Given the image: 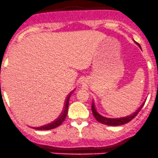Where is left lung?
Segmentation results:
<instances>
[{
    "label": "left lung",
    "mask_w": 158,
    "mask_h": 158,
    "mask_svg": "<svg viewBox=\"0 0 158 158\" xmlns=\"http://www.w3.org/2000/svg\"><path fill=\"white\" fill-rule=\"evenodd\" d=\"M137 44L139 46V44ZM144 104H145V103H143V104L142 105V106H141L140 108H139L136 111H135L133 114L129 115V116L123 117V118H106V117L102 116V115L99 114L97 112L96 108H95L94 103H93L92 111H93V116L95 117V118H96V120H97L98 122H99V123H102V124L108 125V126H120V125L125 124V123H128V122H130V120H133V118L136 116L137 114L139 112L141 108H142V106H144Z\"/></svg>",
    "instance_id": "8db88e82"
}]
</instances>
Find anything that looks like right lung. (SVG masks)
<instances>
[{"mask_svg":"<svg viewBox=\"0 0 158 158\" xmlns=\"http://www.w3.org/2000/svg\"><path fill=\"white\" fill-rule=\"evenodd\" d=\"M72 93L68 96L67 99H66L65 104H64L63 107H62V111L59 112V114L56 117V118L53 120H52L50 123H47V124L43 125L41 127H35V129L39 130H52V129L56 128V127H59V125L62 124V123L65 120L66 116H67L68 114V108H69V98H70V96Z\"/></svg>","mask_w":158,"mask_h":158,"instance_id":"1","label":"right lung"}]
</instances>
